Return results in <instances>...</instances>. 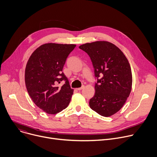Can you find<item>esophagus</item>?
Returning a JSON list of instances; mask_svg holds the SVG:
<instances>
[{
	"instance_id": "34e87169",
	"label": "esophagus",
	"mask_w": 157,
	"mask_h": 157,
	"mask_svg": "<svg viewBox=\"0 0 157 157\" xmlns=\"http://www.w3.org/2000/svg\"><path fill=\"white\" fill-rule=\"evenodd\" d=\"M84 88H85V86H82L81 88H78L77 90H78V91H80V90H81L82 89H83Z\"/></svg>"
}]
</instances>
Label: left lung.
Here are the masks:
<instances>
[{
    "label": "left lung",
    "mask_w": 157,
    "mask_h": 157,
    "mask_svg": "<svg viewBox=\"0 0 157 157\" xmlns=\"http://www.w3.org/2000/svg\"><path fill=\"white\" fill-rule=\"evenodd\" d=\"M79 48L90 57L97 79L90 107L101 116H111L123 107L131 91L132 72L128 60L109 41L87 43Z\"/></svg>",
    "instance_id": "8db88e82"
}]
</instances>
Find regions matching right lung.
<instances>
[{
  "label": "right lung",
  "instance_id": "right-lung-1",
  "mask_svg": "<svg viewBox=\"0 0 157 157\" xmlns=\"http://www.w3.org/2000/svg\"><path fill=\"white\" fill-rule=\"evenodd\" d=\"M75 47L74 44H44L33 52L27 62V91L35 105L47 113L56 114L65 109L70 103L74 90L62 69ZM62 80L65 83L58 87Z\"/></svg>",
  "mask_w": 157,
  "mask_h": 157
}]
</instances>
